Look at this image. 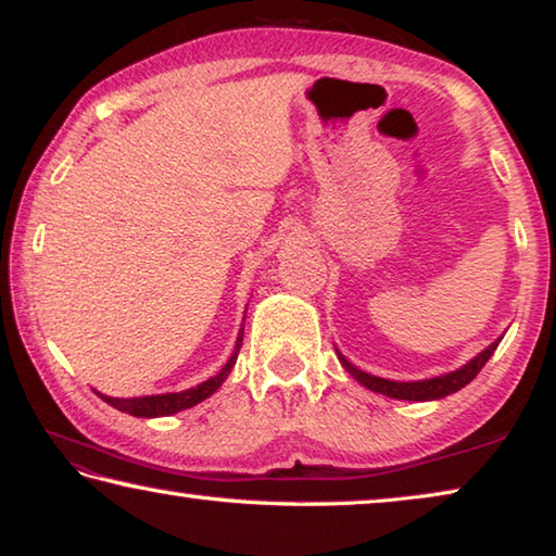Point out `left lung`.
I'll return each instance as SVG.
<instances>
[{"label":"left lung","mask_w":556,"mask_h":556,"mask_svg":"<svg viewBox=\"0 0 556 556\" xmlns=\"http://www.w3.org/2000/svg\"><path fill=\"white\" fill-rule=\"evenodd\" d=\"M497 343H501V338H497L495 343H491L485 348L483 353H478L473 361L466 363L460 370H454L448 375H441V378H431V380H421V382H394V380H384V378H375V375H368L363 370H357L355 365H351L345 361V357L338 353L341 357L343 368L353 375V378L363 384V388H368L372 392H380V394H388V397L394 400H412V402H427V400H441L446 397V394H454L460 388H466V384L476 378L478 372L483 370V365L491 361V355L495 353Z\"/></svg>","instance_id":"1"}]
</instances>
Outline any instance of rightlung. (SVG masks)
I'll return each mask as SVG.
<instances>
[{
	"mask_svg": "<svg viewBox=\"0 0 556 556\" xmlns=\"http://www.w3.org/2000/svg\"><path fill=\"white\" fill-rule=\"evenodd\" d=\"M240 345H242V336H238V343H235V353L230 355V361L225 363V368L215 375V378L205 380L201 384H195L191 390H184V392H168V394H147V397H131V400H119V397H108V394H100L102 402H108L110 407H115L119 412H127L131 417H166V414H176L181 409L193 407V404L203 402L205 397H211V394L220 388L228 378L235 361H238V353H240Z\"/></svg>",
	"mask_w": 556,
	"mask_h": 556,
	"instance_id": "obj_1",
	"label": "right lung"
}]
</instances>
